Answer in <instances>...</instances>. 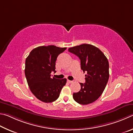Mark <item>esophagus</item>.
<instances>
[{"label":"esophagus","instance_id":"1","mask_svg":"<svg viewBox=\"0 0 133 133\" xmlns=\"http://www.w3.org/2000/svg\"><path fill=\"white\" fill-rule=\"evenodd\" d=\"M67 82L69 83H72V82H73V81H69V80H68V81H67Z\"/></svg>","mask_w":133,"mask_h":133}]
</instances>
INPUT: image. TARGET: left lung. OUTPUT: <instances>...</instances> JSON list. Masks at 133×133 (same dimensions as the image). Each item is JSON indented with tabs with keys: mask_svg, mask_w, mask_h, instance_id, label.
I'll list each match as a JSON object with an SVG mask.
<instances>
[{
	"mask_svg": "<svg viewBox=\"0 0 133 133\" xmlns=\"http://www.w3.org/2000/svg\"><path fill=\"white\" fill-rule=\"evenodd\" d=\"M68 51L79 58L81 69L87 73L85 83H80L81 90L74 93L73 98L81 104L92 103L101 96L108 82V60L98 48L90 44L73 46Z\"/></svg>",
	"mask_w": 133,
	"mask_h": 133,
	"instance_id": "8db88e82",
	"label": "left lung"
}]
</instances>
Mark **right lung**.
<instances>
[{"instance_id": "1", "label": "right lung", "mask_w": 133, "mask_h": 133, "mask_svg": "<svg viewBox=\"0 0 133 133\" xmlns=\"http://www.w3.org/2000/svg\"><path fill=\"white\" fill-rule=\"evenodd\" d=\"M66 48L55 45L40 46L32 50L25 59V75L30 89L35 96L45 103L57 100L66 79L52 77L55 72V62L58 56Z\"/></svg>"}]
</instances>
